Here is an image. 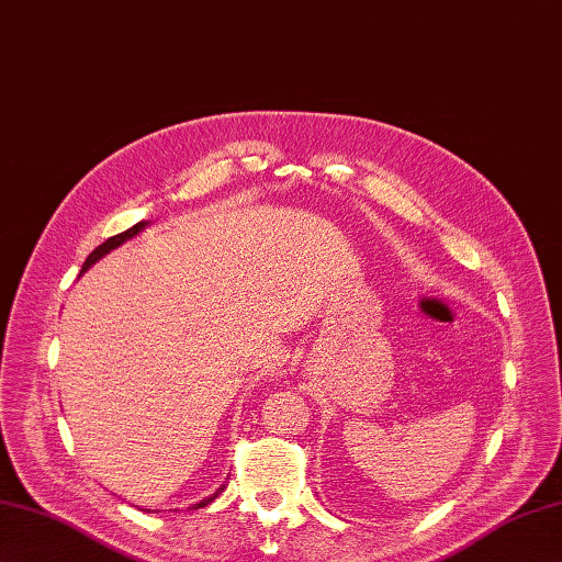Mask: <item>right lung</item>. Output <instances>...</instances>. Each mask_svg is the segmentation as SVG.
Returning <instances> with one entry per match:
<instances>
[{
	"instance_id": "obj_1",
	"label": "right lung",
	"mask_w": 562,
	"mask_h": 562,
	"mask_svg": "<svg viewBox=\"0 0 562 562\" xmlns=\"http://www.w3.org/2000/svg\"><path fill=\"white\" fill-rule=\"evenodd\" d=\"M144 225H147V223H144V221H142V223L133 225L131 229H125V233H121V235H116V237H109V239H106L104 244H99V247H97V249H94V251H92V254L88 256V261H85V266H82V272H85V270H88V268H90L92 263H97V261H99V258H102L104 254H109L111 249H116V247H121V244H123V241H127V239H131V237H135V235L139 233V229H144ZM225 486H227V484H223V486L218 488V492H215V494H211L209 498H204V501H199L194 508H204V506H209V503H211L213 498H218V494H221V492H225Z\"/></svg>"
}]
</instances>
